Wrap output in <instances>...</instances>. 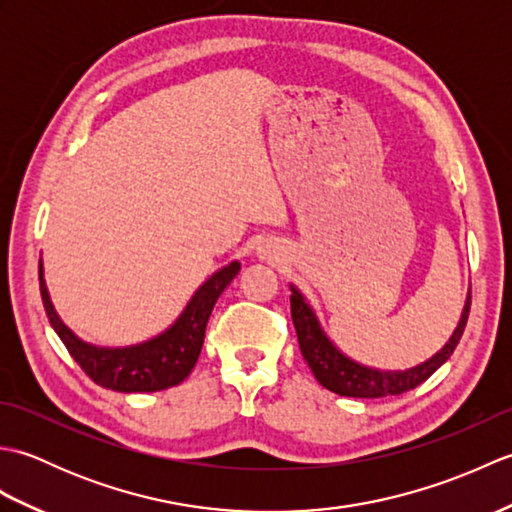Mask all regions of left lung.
<instances>
[{"label":"left lung","mask_w":512,"mask_h":512,"mask_svg":"<svg viewBox=\"0 0 512 512\" xmlns=\"http://www.w3.org/2000/svg\"><path fill=\"white\" fill-rule=\"evenodd\" d=\"M290 295V312H292V323H295L297 339L301 354L310 365L314 378L319 383L334 391L339 396H350V398H385V396H398L405 394L409 389H416L420 383H424L436 369L447 363V358L453 354L455 347H458L466 321H469L471 312V292L469 299H466V306L462 312V319L455 328L449 343L442 347V350L429 358L427 363H422L407 372H380V369H372L365 365H358L350 358L343 356L332 341L325 336L321 325L314 317L312 308L301 297V292L292 286Z\"/></svg>","instance_id":"left-lung-1"}]
</instances>
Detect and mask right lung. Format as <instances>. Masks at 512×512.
Instances as JSON below:
<instances>
[{"mask_svg": "<svg viewBox=\"0 0 512 512\" xmlns=\"http://www.w3.org/2000/svg\"><path fill=\"white\" fill-rule=\"evenodd\" d=\"M237 273V262L217 270V273L195 292L187 310L180 314V319L173 323L165 334H160L147 343H140L134 347H116V350L83 343L79 336H74L72 330L65 328L63 321L52 308L46 281H43L41 273V262L39 290L50 325L54 332L59 334V339L68 347L70 356L79 363L83 372L88 374L96 385H101L105 389L134 394V391H160L173 387L182 383V380L191 374V369L195 361H198L202 350L206 321L211 317L215 301L220 299L224 288L231 284Z\"/></svg>", "mask_w": 512, "mask_h": 512, "instance_id": "right-lung-1", "label": "right lung"}]
</instances>
